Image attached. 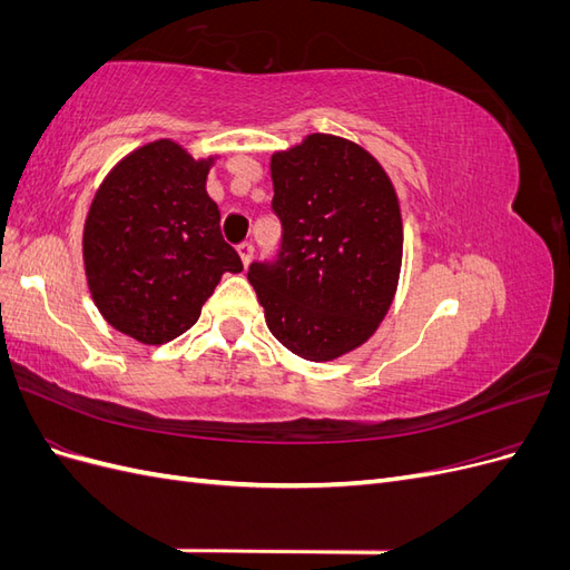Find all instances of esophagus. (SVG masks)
Returning <instances> with one entry per match:
<instances>
[{
  "instance_id": "esophagus-1",
  "label": "esophagus",
  "mask_w": 570,
  "mask_h": 570,
  "mask_svg": "<svg viewBox=\"0 0 570 570\" xmlns=\"http://www.w3.org/2000/svg\"><path fill=\"white\" fill-rule=\"evenodd\" d=\"M237 252H239V258H243V264L249 266L252 258H254V245L252 243H243V245L237 247Z\"/></svg>"
}]
</instances>
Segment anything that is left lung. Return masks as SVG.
Wrapping results in <instances>:
<instances>
[{"mask_svg":"<svg viewBox=\"0 0 570 570\" xmlns=\"http://www.w3.org/2000/svg\"><path fill=\"white\" fill-rule=\"evenodd\" d=\"M271 178L283 245L247 278L275 340L302 358L333 361L390 312L404 247L400 199L373 154L323 132L275 151Z\"/></svg>","mask_w":570,"mask_h":570,"instance_id":"8db88e82","label":"left lung"}]
</instances>
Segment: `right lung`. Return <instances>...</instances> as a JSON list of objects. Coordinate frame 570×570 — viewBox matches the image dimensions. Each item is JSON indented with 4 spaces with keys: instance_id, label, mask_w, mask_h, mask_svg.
<instances>
[{
    "instance_id": "add662e5",
    "label": "right lung",
    "mask_w": 570,
    "mask_h": 570,
    "mask_svg": "<svg viewBox=\"0 0 570 570\" xmlns=\"http://www.w3.org/2000/svg\"><path fill=\"white\" fill-rule=\"evenodd\" d=\"M214 157L193 159L174 140L130 151L99 185L85 218L90 295L116 331L164 344L193 327L239 254L220 235L206 195Z\"/></svg>"
}]
</instances>
